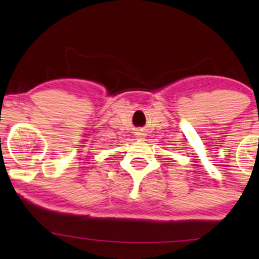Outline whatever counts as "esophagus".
I'll list each match as a JSON object with an SVG mask.
<instances>
[{
  "label": "esophagus",
  "mask_w": 259,
  "mask_h": 259,
  "mask_svg": "<svg viewBox=\"0 0 259 259\" xmlns=\"http://www.w3.org/2000/svg\"><path fill=\"white\" fill-rule=\"evenodd\" d=\"M136 138H138V139H144L145 138V134L142 133V130H140V132L136 133Z\"/></svg>",
  "instance_id": "esophagus-1"
}]
</instances>
